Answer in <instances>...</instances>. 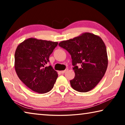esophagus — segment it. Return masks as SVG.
I'll list each match as a JSON object with an SVG mask.
<instances>
[{
    "instance_id": "1",
    "label": "esophagus",
    "mask_w": 125,
    "mask_h": 125,
    "mask_svg": "<svg viewBox=\"0 0 125 125\" xmlns=\"http://www.w3.org/2000/svg\"><path fill=\"white\" fill-rule=\"evenodd\" d=\"M68 70V69H65V70H64V71H61V73H62V74H64L65 72H66Z\"/></svg>"
}]
</instances>
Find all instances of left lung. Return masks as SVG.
<instances>
[{
	"mask_svg": "<svg viewBox=\"0 0 125 125\" xmlns=\"http://www.w3.org/2000/svg\"><path fill=\"white\" fill-rule=\"evenodd\" d=\"M58 45L71 55L75 77L70 80L73 89L88 92L104 77L108 64L106 48L103 40L93 33L85 32L78 37L60 42ZM79 64L81 66L78 67Z\"/></svg>",
	"mask_w": 125,
	"mask_h": 125,
	"instance_id": "obj_1",
	"label": "left lung"
}]
</instances>
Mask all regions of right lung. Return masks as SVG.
I'll return each mask as SVG.
<instances>
[{"label": "right lung", "mask_w": 125, "mask_h": 125, "mask_svg": "<svg viewBox=\"0 0 125 125\" xmlns=\"http://www.w3.org/2000/svg\"><path fill=\"white\" fill-rule=\"evenodd\" d=\"M57 42L29 38L18 46L15 53V69L19 79L27 87L40 94L53 88L58 74L50 62V54Z\"/></svg>", "instance_id": "1"}]
</instances>
